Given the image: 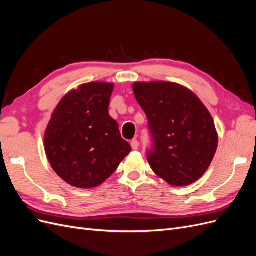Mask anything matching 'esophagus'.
Segmentation results:
<instances>
[{"label": "esophagus", "instance_id": "esophagus-1", "mask_svg": "<svg viewBox=\"0 0 256 256\" xmlns=\"http://www.w3.org/2000/svg\"><path fill=\"white\" fill-rule=\"evenodd\" d=\"M130 144H131V147H132L134 150H136L138 148V142L136 138H134V140L131 141Z\"/></svg>", "mask_w": 256, "mask_h": 256}]
</instances>
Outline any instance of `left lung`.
<instances>
[{
	"instance_id": "obj_1",
	"label": "left lung",
	"mask_w": 256,
	"mask_h": 256,
	"mask_svg": "<svg viewBox=\"0 0 256 256\" xmlns=\"http://www.w3.org/2000/svg\"><path fill=\"white\" fill-rule=\"evenodd\" d=\"M152 136L147 160L152 171L175 187L204 175L218 147L210 113L198 96L180 84L154 81L132 85Z\"/></svg>"
}]
</instances>
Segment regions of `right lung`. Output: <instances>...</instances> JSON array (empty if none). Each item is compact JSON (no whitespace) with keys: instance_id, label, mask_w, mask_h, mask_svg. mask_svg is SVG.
<instances>
[{"instance_id":"1","label":"right lung","mask_w":256,"mask_h":256,"mask_svg":"<svg viewBox=\"0 0 256 256\" xmlns=\"http://www.w3.org/2000/svg\"><path fill=\"white\" fill-rule=\"evenodd\" d=\"M113 83L82 84L62 98L44 132L52 168L76 188L102 184L131 152L109 115Z\"/></svg>"}]
</instances>
